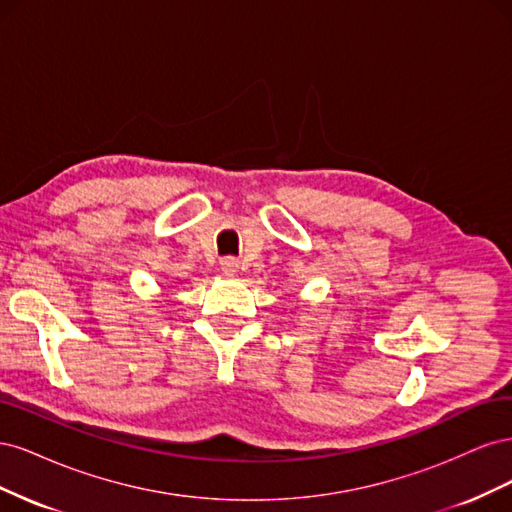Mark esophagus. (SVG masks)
Wrapping results in <instances>:
<instances>
[{"label":"esophagus","mask_w":512,"mask_h":512,"mask_svg":"<svg viewBox=\"0 0 512 512\" xmlns=\"http://www.w3.org/2000/svg\"><path fill=\"white\" fill-rule=\"evenodd\" d=\"M220 267H222L224 275H235L239 271V260L232 258V256H226V258L220 260Z\"/></svg>","instance_id":"1"}]
</instances>
